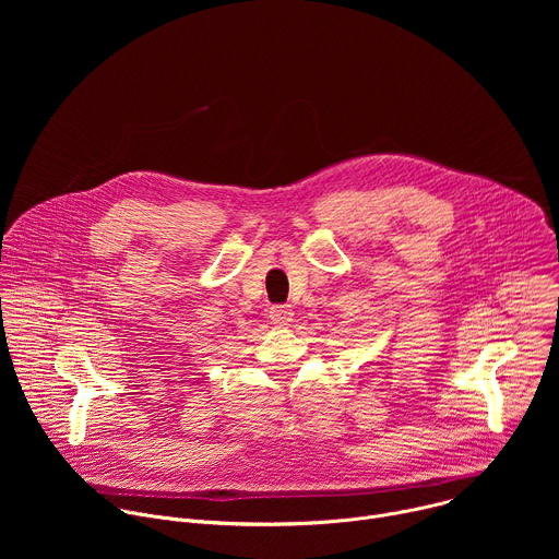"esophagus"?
Segmentation results:
<instances>
[{"mask_svg": "<svg viewBox=\"0 0 559 559\" xmlns=\"http://www.w3.org/2000/svg\"><path fill=\"white\" fill-rule=\"evenodd\" d=\"M292 318H294V309L289 305H274V307H270V321L274 325L285 328V325L292 323Z\"/></svg>", "mask_w": 559, "mask_h": 559, "instance_id": "obj_1", "label": "esophagus"}]
</instances>
